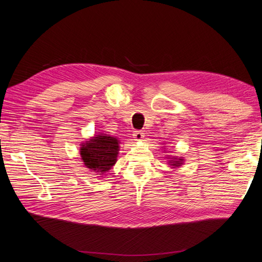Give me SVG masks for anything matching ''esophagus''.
Here are the masks:
<instances>
[{
  "label": "esophagus",
  "instance_id": "34e87169",
  "mask_svg": "<svg viewBox=\"0 0 262 262\" xmlns=\"http://www.w3.org/2000/svg\"><path fill=\"white\" fill-rule=\"evenodd\" d=\"M144 137H145L144 131L137 130V131L133 132V138H134V140H136V141H141Z\"/></svg>",
  "mask_w": 262,
  "mask_h": 262
}]
</instances>
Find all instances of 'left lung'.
<instances>
[{
	"mask_svg": "<svg viewBox=\"0 0 262 262\" xmlns=\"http://www.w3.org/2000/svg\"><path fill=\"white\" fill-rule=\"evenodd\" d=\"M168 163L170 166H172V168L175 167H179L180 165H182V162H184V158L180 157V158H177V157H169Z\"/></svg>",
	"mask_w": 262,
	"mask_h": 262,
	"instance_id": "8db88e82",
	"label": "left lung"
}]
</instances>
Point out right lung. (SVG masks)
<instances>
[{"label": "right lung", "mask_w": 262, "mask_h": 262, "mask_svg": "<svg viewBox=\"0 0 262 262\" xmlns=\"http://www.w3.org/2000/svg\"><path fill=\"white\" fill-rule=\"evenodd\" d=\"M120 142L108 134H98L81 144L82 162L95 172H107L117 162Z\"/></svg>", "instance_id": "obj_1"}]
</instances>
